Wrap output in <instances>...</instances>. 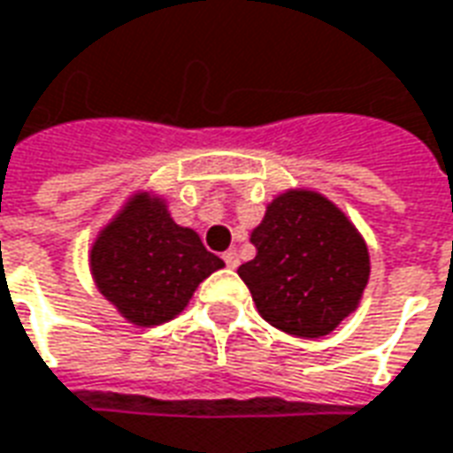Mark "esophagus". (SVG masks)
I'll return each instance as SVG.
<instances>
[{"instance_id":"obj_1","label":"esophagus","mask_w":453,"mask_h":453,"mask_svg":"<svg viewBox=\"0 0 453 453\" xmlns=\"http://www.w3.org/2000/svg\"><path fill=\"white\" fill-rule=\"evenodd\" d=\"M223 259H226L227 267H233V270H235L237 265H240V257H237V250H227V252H223Z\"/></svg>"}]
</instances>
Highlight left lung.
Listing matches in <instances>:
<instances>
[{
	"instance_id": "8db88e82",
	"label": "left lung",
	"mask_w": 453,
	"mask_h": 453,
	"mask_svg": "<svg viewBox=\"0 0 453 453\" xmlns=\"http://www.w3.org/2000/svg\"><path fill=\"white\" fill-rule=\"evenodd\" d=\"M237 267L259 316L284 334L321 338L356 311L370 277L365 240L346 213L316 191L277 196Z\"/></svg>"
}]
</instances>
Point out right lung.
Wrapping results in <instances>:
<instances>
[{"label": "right lung", "mask_w": 453, "mask_h": 453, "mask_svg": "<svg viewBox=\"0 0 453 453\" xmlns=\"http://www.w3.org/2000/svg\"><path fill=\"white\" fill-rule=\"evenodd\" d=\"M223 265L191 227L173 223L161 198L150 194L132 196L90 250L97 289L134 326L172 321L196 287Z\"/></svg>", "instance_id": "obj_1"}]
</instances>
